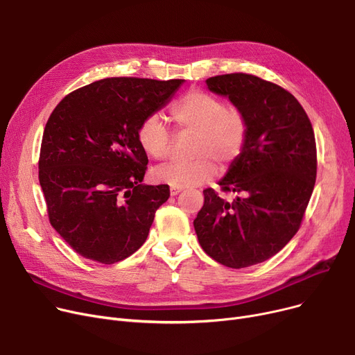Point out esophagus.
Returning <instances> with one entry per match:
<instances>
[{"instance_id":"obj_1","label":"esophagus","mask_w":355,"mask_h":355,"mask_svg":"<svg viewBox=\"0 0 355 355\" xmlns=\"http://www.w3.org/2000/svg\"><path fill=\"white\" fill-rule=\"evenodd\" d=\"M181 193V189H175V187H171L170 189V194L174 197V196H177V194H180Z\"/></svg>"}]
</instances>
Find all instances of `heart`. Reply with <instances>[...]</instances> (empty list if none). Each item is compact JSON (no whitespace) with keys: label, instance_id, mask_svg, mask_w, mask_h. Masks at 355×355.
Wrapping results in <instances>:
<instances>
[{"label":"heart","instance_id":"obj_1","mask_svg":"<svg viewBox=\"0 0 355 355\" xmlns=\"http://www.w3.org/2000/svg\"><path fill=\"white\" fill-rule=\"evenodd\" d=\"M171 119L182 132L194 135L189 162H168L153 173L157 182L175 189L197 187L216 174L218 166H229L243 151L248 122L236 107L204 92H190L170 110ZM138 144L144 154L155 161L164 159L170 149V132L158 115L146 116L138 128Z\"/></svg>","mask_w":355,"mask_h":355}]
</instances>
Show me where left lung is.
Here are the masks:
<instances>
[{
  "label": "left lung",
  "mask_w": 355,
  "mask_h": 355,
  "mask_svg": "<svg viewBox=\"0 0 355 355\" xmlns=\"http://www.w3.org/2000/svg\"><path fill=\"white\" fill-rule=\"evenodd\" d=\"M206 83L243 114L248 139L218 181L237 197L229 202L204 190L194 229L210 257L241 269L275 256L300 229L316 178L315 135L301 103L281 86L246 73Z\"/></svg>",
  "instance_id": "1"
}]
</instances>
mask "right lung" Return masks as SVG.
I'll return each instance as SVG.
<instances>
[{
  "label": "right lung",
  "mask_w": 355,
  "mask_h": 355,
  "mask_svg": "<svg viewBox=\"0 0 355 355\" xmlns=\"http://www.w3.org/2000/svg\"><path fill=\"white\" fill-rule=\"evenodd\" d=\"M182 83L109 78L71 92L51 112L39 180L51 226L80 256L112 265L144 245L170 187L142 184L148 157L138 128Z\"/></svg>",
  "instance_id": "add662e5"
}]
</instances>
